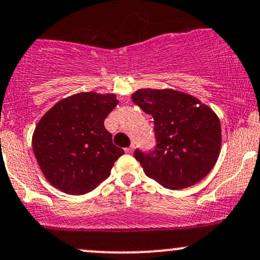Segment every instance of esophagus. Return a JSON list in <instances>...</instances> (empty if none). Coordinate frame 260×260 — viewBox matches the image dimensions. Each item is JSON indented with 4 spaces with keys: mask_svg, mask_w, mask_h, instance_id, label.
<instances>
[{
    "mask_svg": "<svg viewBox=\"0 0 260 260\" xmlns=\"http://www.w3.org/2000/svg\"><path fill=\"white\" fill-rule=\"evenodd\" d=\"M133 149H135V145H131V147L125 148V149H124V152L129 154V153H132V152H133Z\"/></svg>",
    "mask_w": 260,
    "mask_h": 260,
    "instance_id": "34e87169",
    "label": "esophagus"
}]
</instances>
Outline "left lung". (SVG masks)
Instances as JSON below:
<instances>
[{
  "instance_id": "left-lung-1",
  "label": "left lung",
  "mask_w": 260,
  "mask_h": 260,
  "mask_svg": "<svg viewBox=\"0 0 260 260\" xmlns=\"http://www.w3.org/2000/svg\"><path fill=\"white\" fill-rule=\"evenodd\" d=\"M132 100L153 116L155 147L149 152H135L145 175L170 190L202 180L221 149V124L216 113L193 96L170 88H141Z\"/></svg>"
}]
</instances>
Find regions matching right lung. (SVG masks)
I'll use <instances>...</instances> for the list:
<instances>
[{"label":"right lung","instance_id":"right-lung-1","mask_svg":"<svg viewBox=\"0 0 260 260\" xmlns=\"http://www.w3.org/2000/svg\"><path fill=\"white\" fill-rule=\"evenodd\" d=\"M117 104L113 93L81 92L59 101L42 117L33 135V152L53 186L82 195L110 176L124 154L104 125Z\"/></svg>","mask_w":260,"mask_h":260}]
</instances>
